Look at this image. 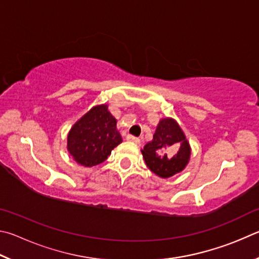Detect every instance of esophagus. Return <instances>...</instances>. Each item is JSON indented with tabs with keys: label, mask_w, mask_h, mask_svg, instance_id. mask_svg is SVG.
<instances>
[{
	"label": "esophagus",
	"mask_w": 259,
	"mask_h": 259,
	"mask_svg": "<svg viewBox=\"0 0 259 259\" xmlns=\"http://www.w3.org/2000/svg\"><path fill=\"white\" fill-rule=\"evenodd\" d=\"M126 140L128 142H133V143H140V141H141L139 138H135V137H133V135H127Z\"/></svg>",
	"instance_id": "esophagus-1"
}]
</instances>
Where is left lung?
I'll return each instance as SVG.
<instances>
[{"label":"left lung","mask_w":259,"mask_h":259,"mask_svg":"<svg viewBox=\"0 0 259 259\" xmlns=\"http://www.w3.org/2000/svg\"><path fill=\"white\" fill-rule=\"evenodd\" d=\"M148 168L161 179L182 171L189 164L191 147L174 118L165 117L158 122L152 141L141 150Z\"/></svg>","instance_id":"left-lung-1"}]
</instances>
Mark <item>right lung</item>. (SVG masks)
<instances>
[{
	"label": "right lung",
	"instance_id": "add662e5",
	"mask_svg": "<svg viewBox=\"0 0 259 259\" xmlns=\"http://www.w3.org/2000/svg\"><path fill=\"white\" fill-rule=\"evenodd\" d=\"M122 142L117 120L108 104H98L77 120L67 137V150L77 164L93 167L101 164Z\"/></svg>",
	"mask_w": 259,
	"mask_h": 259
}]
</instances>
